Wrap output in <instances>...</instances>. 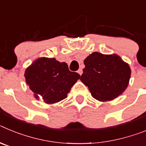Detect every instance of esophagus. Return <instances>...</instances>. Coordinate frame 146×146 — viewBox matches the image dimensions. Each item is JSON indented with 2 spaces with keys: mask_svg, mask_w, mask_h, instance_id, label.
Segmentation results:
<instances>
[{
  "mask_svg": "<svg viewBox=\"0 0 146 146\" xmlns=\"http://www.w3.org/2000/svg\"><path fill=\"white\" fill-rule=\"evenodd\" d=\"M77 72L79 73L80 75H82V69H80L79 70L77 71Z\"/></svg>",
  "mask_w": 146,
  "mask_h": 146,
  "instance_id": "1",
  "label": "esophagus"
}]
</instances>
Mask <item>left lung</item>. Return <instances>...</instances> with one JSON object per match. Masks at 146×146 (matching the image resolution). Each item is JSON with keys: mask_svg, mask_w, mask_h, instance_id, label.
Instances as JSON below:
<instances>
[{"mask_svg": "<svg viewBox=\"0 0 146 146\" xmlns=\"http://www.w3.org/2000/svg\"><path fill=\"white\" fill-rule=\"evenodd\" d=\"M80 80L88 86L94 99L110 101L126 90L131 76L128 64L118 55L94 52L84 60Z\"/></svg>", "mask_w": 146, "mask_h": 146, "instance_id": "left-lung-1", "label": "left lung"}]
</instances>
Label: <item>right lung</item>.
Returning a JSON list of instances; mask_svg holds the SVG:
<instances>
[{"mask_svg":"<svg viewBox=\"0 0 146 146\" xmlns=\"http://www.w3.org/2000/svg\"><path fill=\"white\" fill-rule=\"evenodd\" d=\"M25 77L36 99L41 98L47 104H54L67 97L80 75L69 71L65 62L39 58L27 68Z\"/></svg>","mask_w":146,"mask_h":146,"instance_id":"right-lung-1","label":"right lung"}]
</instances>
